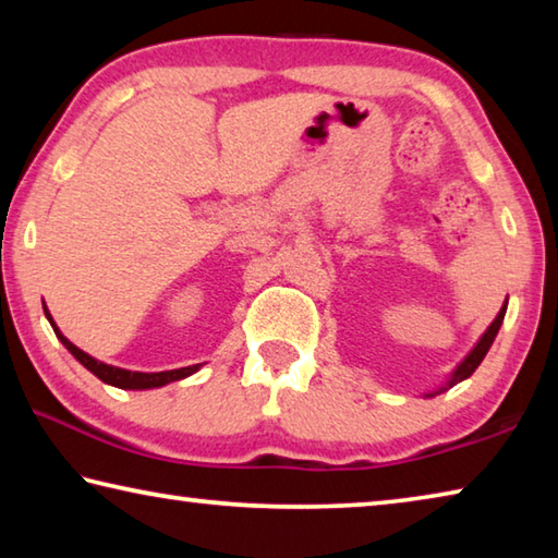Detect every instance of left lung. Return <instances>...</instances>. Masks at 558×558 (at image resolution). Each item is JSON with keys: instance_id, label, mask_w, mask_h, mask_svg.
Here are the masks:
<instances>
[{"instance_id": "obj_1", "label": "left lung", "mask_w": 558, "mask_h": 558, "mask_svg": "<svg viewBox=\"0 0 558 558\" xmlns=\"http://www.w3.org/2000/svg\"><path fill=\"white\" fill-rule=\"evenodd\" d=\"M505 313H507V302H505V307L499 310V315L495 317V323L487 327V332L483 335V339H480L477 342V347L472 349V352L465 356V362H462L456 372H452V376H450V381H448V386H456L458 381H462V379H468V376L477 369L480 366V362H483L485 359V354L489 352V347H493V342H495V337H497V332H499V327H502V319H505ZM438 393V391H436ZM436 393H428V396H436Z\"/></svg>"}]
</instances>
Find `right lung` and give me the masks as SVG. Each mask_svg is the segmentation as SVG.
I'll list each match as a JSON object with an SVG mask.
<instances>
[{"instance_id": "obj_1", "label": "right lung", "mask_w": 558, "mask_h": 558, "mask_svg": "<svg viewBox=\"0 0 558 558\" xmlns=\"http://www.w3.org/2000/svg\"><path fill=\"white\" fill-rule=\"evenodd\" d=\"M44 313H46V317H49L53 332H56V337L61 339L63 347L69 349V352H71L75 359H78V362H81L83 366H86L88 372L96 374L100 381H106V384H110V386H118V389H157V386H165V384H169V381H179V379H184V376L194 374L196 369H199V364H194V366H182V369H172V372L145 374V372H128V369H120V366L102 364V362H98V359H93L90 354L83 352V349L75 347L73 342H69V339H65V337L59 332V327L53 325L49 310L44 307Z\"/></svg>"}]
</instances>
